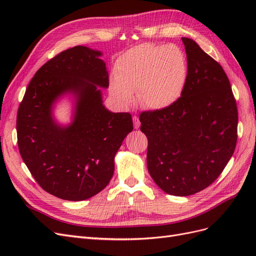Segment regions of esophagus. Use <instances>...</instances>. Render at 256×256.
Masks as SVG:
<instances>
[{"label":"esophagus","mask_w":256,"mask_h":256,"mask_svg":"<svg viewBox=\"0 0 256 256\" xmlns=\"http://www.w3.org/2000/svg\"><path fill=\"white\" fill-rule=\"evenodd\" d=\"M132 120H134V128H136V129H138V127H140V120H138V116H134Z\"/></svg>","instance_id":"34e87169"}]
</instances>
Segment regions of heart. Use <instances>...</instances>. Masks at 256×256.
<instances>
[{"label":"heart","mask_w":256,"mask_h":256,"mask_svg":"<svg viewBox=\"0 0 256 256\" xmlns=\"http://www.w3.org/2000/svg\"><path fill=\"white\" fill-rule=\"evenodd\" d=\"M111 92L124 106L134 102L138 90L140 104L150 110L174 106L188 82L189 64L184 50L176 44H142L118 58Z\"/></svg>","instance_id":"b5f03b06"}]
</instances>
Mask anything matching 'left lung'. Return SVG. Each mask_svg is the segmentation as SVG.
Instances as JSON below:
<instances>
[{
  "instance_id": "8db88e82",
  "label": "left lung",
  "mask_w": 256,
  "mask_h": 256,
  "mask_svg": "<svg viewBox=\"0 0 256 256\" xmlns=\"http://www.w3.org/2000/svg\"><path fill=\"white\" fill-rule=\"evenodd\" d=\"M189 64L182 98L164 110L140 115L148 140L147 168L168 194L188 196L212 184L233 156L238 112L221 65L182 37Z\"/></svg>"
}]
</instances>
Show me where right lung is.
I'll return each mask as SVG.
<instances>
[{
	"label": "right lung",
	"instance_id": "obj_1",
	"mask_svg": "<svg viewBox=\"0 0 256 256\" xmlns=\"http://www.w3.org/2000/svg\"><path fill=\"white\" fill-rule=\"evenodd\" d=\"M102 56L84 46L60 52L38 69L18 109L21 157L38 184L63 200H83L104 190L115 154L134 129L129 113H113L102 104L100 88H109V74ZM68 94L74 114L63 126L52 106Z\"/></svg>",
	"mask_w": 256,
	"mask_h": 256
}]
</instances>
